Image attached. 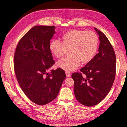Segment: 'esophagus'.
Segmentation results:
<instances>
[{"label": "esophagus", "instance_id": "esophagus-1", "mask_svg": "<svg viewBox=\"0 0 127 127\" xmlns=\"http://www.w3.org/2000/svg\"><path fill=\"white\" fill-rule=\"evenodd\" d=\"M65 74H66V76L67 77H70L71 76V75L68 72H65Z\"/></svg>", "mask_w": 127, "mask_h": 127}]
</instances>
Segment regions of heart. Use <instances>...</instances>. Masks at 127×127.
Instances as JSON below:
<instances>
[{"label":"heart","mask_w":127,"mask_h":127,"mask_svg":"<svg viewBox=\"0 0 127 127\" xmlns=\"http://www.w3.org/2000/svg\"><path fill=\"white\" fill-rule=\"evenodd\" d=\"M62 43L52 40L49 44V50L57 58L66 54L69 50L70 54L58 62L57 65L66 72L76 70L82 64L90 63L97 53L98 38L92 31L71 30L64 33Z\"/></svg>","instance_id":"1"}]
</instances>
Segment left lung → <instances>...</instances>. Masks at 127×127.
Returning a JSON list of instances; mask_svg holds the SVG:
<instances>
[{"instance_id": "8db88e82", "label": "left lung", "mask_w": 127, "mask_h": 127, "mask_svg": "<svg viewBox=\"0 0 127 127\" xmlns=\"http://www.w3.org/2000/svg\"><path fill=\"white\" fill-rule=\"evenodd\" d=\"M99 37L98 53L89 63L74 73V93L83 105L92 106L100 103L110 91L116 73V57L113 46L101 31L95 28ZM83 75H82V74Z\"/></svg>"}]
</instances>
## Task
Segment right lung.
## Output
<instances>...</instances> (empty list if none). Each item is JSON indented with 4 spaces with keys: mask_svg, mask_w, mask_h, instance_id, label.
Segmentation results:
<instances>
[{
    "mask_svg": "<svg viewBox=\"0 0 127 127\" xmlns=\"http://www.w3.org/2000/svg\"><path fill=\"white\" fill-rule=\"evenodd\" d=\"M55 29L34 26L20 40L14 54V71L19 85L27 97L39 105L48 104L57 97L66 77L61 68L50 69L55 61L49 44Z\"/></svg>",
    "mask_w": 127,
    "mask_h": 127,
    "instance_id": "obj_1",
    "label": "right lung"
}]
</instances>
